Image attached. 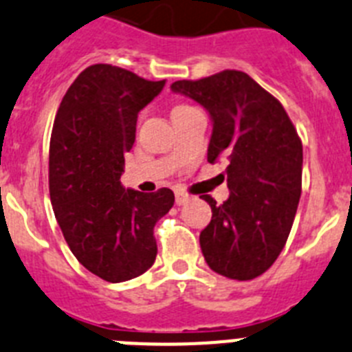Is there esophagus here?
<instances>
[{
    "mask_svg": "<svg viewBox=\"0 0 352 352\" xmlns=\"http://www.w3.org/2000/svg\"><path fill=\"white\" fill-rule=\"evenodd\" d=\"M190 201V196L188 194H185V192H176V205H185V203H188Z\"/></svg>",
    "mask_w": 352,
    "mask_h": 352,
    "instance_id": "34e87169",
    "label": "esophagus"
}]
</instances>
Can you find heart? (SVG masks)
<instances>
[{"instance_id": "heart-1", "label": "heart", "mask_w": 352, "mask_h": 352, "mask_svg": "<svg viewBox=\"0 0 352 352\" xmlns=\"http://www.w3.org/2000/svg\"><path fill=\"white\" fill-rule=\"evenodd\" d=\"M176 108H185V107H176ZM176 108H174V110H176Z\"/></svg>"}]
</instances>
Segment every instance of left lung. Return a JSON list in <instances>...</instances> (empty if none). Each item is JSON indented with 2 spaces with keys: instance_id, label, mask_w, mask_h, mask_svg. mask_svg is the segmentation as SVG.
<instances>
[{
  "instance_id": "1",
  "label": "left lung",
  "mask_w": 352,
  "mask_h": 352,
  "mask_svg": "<svg viewBox=\"0 0 352 352\" xmlns=\"http://www.w3.org/2000/svg\"><path fill=\"white\" fill-rule=\"evenodd\" d=\"M170 90L208 112V162H228V199L217 205L203 196L212 208L199 235L203 256L221 276L256 278L276 262L292 230L301 197V139L278 99L242 71L179 80Z\"/></svg>"
}]
</instances>
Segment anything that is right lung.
<instances>
[{"instance_id":"1","label":"right lung","mask_w":352,"mask_h":352,"mask_svg":"<svg viewBox=\"0 0 352 352\" xmlns=\"http://www.w3.org/2000/svg\"><path fill=\"white\" fill-rule=\"evenodd\" d=\"M165 85L121 67H87L65 92L50 144V196L76 260L110 283L144 274L155 263L153 228L174 205L170 188H124V153L137 117Z\"/></svg>"}]
</instances>
